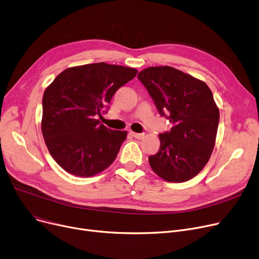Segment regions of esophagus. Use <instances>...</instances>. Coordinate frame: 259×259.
<instances>
[{"label":"esophagus","instance_id":"esophagus-1","mask_svg":"<svg viewBox=\"0 0 259 259\" xmlns=\"http://www.w3.org/2000/svg\"><path fill=\"white\" fill-rule=\"evenodd\" d=\"M131 134H132V136L134 137V138H136V139H139V140H140V139H143V138H144V136H145L143 133L138 134V133H134V132H132Z\"/></svg>","mask_w":259,"mask_h":259}]
</instances>
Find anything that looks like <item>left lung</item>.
Listing matches in <instances>:
<instances>
[{"instance_id":"1","label":"left lung","mask_w":259,"mask_h":259,"mask_svg":"<svg viewBox=\"0 0 259 259\" xmlns=\"http://www.w3.org/2000/svg\"><path fill=\"white\" fill-rule=\"evenodd\" d=\"M161 116L172 123L159 135V151L149 156L153 170L172 183L199 174L213 150L220 111L211 90L202 80L172 67H149L138 74Z\"/></svg>"}]
</instances>
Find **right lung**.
Returning <instances> with one entry per match:
<instances>
[{
    "label": "right lung",
    "instance_id": "add662e5",
    "mask_svg": "<svg viewBox=\"0 0 259 259\" xmlns=\"http://www.w3.org/2000/svg\"><path fill=\"white\" fill-rule=\"evenodd\" d=\"M138 73L105 63L66 69L42 96L41 133L56 163L77 177H93L116 159L127 132L100 124L116 91Z\"/></svg>",
    "mask_w": 259,
    "mask_h": 259
}]
</instances>
